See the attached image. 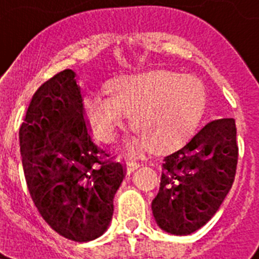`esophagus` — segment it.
<instances>
[{
    "mask_svg": "<svg viewBox=\"0 0 259 259\" xmlns=\"http://www.w3.org/2000/svg\"><path fill=\"white\" fill-rule=\"evenodd\" d=\"M137 160L133 158H129L126 159V161H125V168H126V171L127 173H130V171L134 170L135 168H137Z\"/></svg>",
    "mask_w": 259,
    "mask_h": 259,
    "instance_id": "1",
    "label": "esophagus"
}]
</instances>
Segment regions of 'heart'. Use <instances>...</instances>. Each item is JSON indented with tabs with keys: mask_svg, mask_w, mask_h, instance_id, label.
<instances>
[{
	"mask_svg": "<svg viewBox=\"0 0 259 259\" xmlns=\"http://www.w3.org/2000/svg\"><path fill=\"white\" fill-rule=\"evenodd\" d=\"M109 95L85 99V113L94 134L104 144H113L133 116L138 134L132 149L164 150L182 142L194 129L205 105L203 89L193 80L173 72L158 71L124 79L109 88Z\"/></svg>",
	"mask_w": 259,
	"mask_h": 259,
	"instance_id": "1",
	"label": "heart"
}]
</instances>
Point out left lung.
<instances>
[{"label":"left lung","mask_w":259,"mask_h":259,"mask_svg":"<svg viewBox=\"0 0 259 259\" xmlns=\"http://www.w3.org/2000/svg\"><path fill=\"white\" fill-rule=\"evenodd\" d=\"M238 163L234 119L208 122L161 164L160 187L151 202L161 229L187 236L202 228L231 190Z\"/></svg>","instance_id":"obj_1"}]
</instances>
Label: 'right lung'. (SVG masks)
Masks as SVG:
<instances>
[{"mask_svg": "<svg viewBox=\"0 0 259 259\" xmlns=\"http://www.w3.org/2000/svg\"><path fill=\"white\" fill-rule=\"evenodd\" d=\"M72 70L33 94L20 127V150L31 199L54 231L89 242L108 228L126 169L89 133Z\"/></svg>", "mask_w": 259, "mask_h": 259, "instance_id": "right-lung-1", "label": "right lung"}]
</instances>
